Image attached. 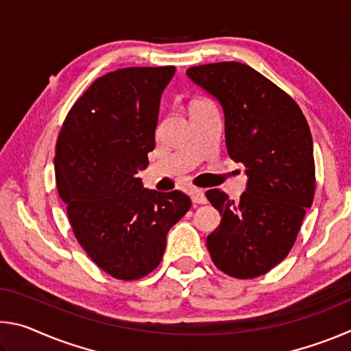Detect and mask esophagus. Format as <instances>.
Returning <instances> with one entry per match:
<instances>
[{
    "label": "esophagus",
    "instance_id": "34e87169",
    "mask_svg": "<svg viewBox=\"0 0 351 351\" xmlns=\"http://www.w3.org/2000/svg\"><path fill=\"white\" fill-rule=\"evenodd\" d=\"M190 195H192V201L195 204H206L207 203V198H206L203 189H192Z\"/></svg>",
    "mask_w": 351,
    "mask_h": 351
}]
</instances>
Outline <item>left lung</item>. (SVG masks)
<instances>
[{
	"instance_id": "left-lung-1",
	"label": "left lung",
	"mask_w": 351,
	"mask_h": 351,
	"mask_svg": "<svg viewBox=\"0 0 351 351\" xmlns=\"http://www.w3.org/2000/svg\"><path fill=\"white\" fill-rule=\"evenodd\" d=\"M187 75L219 100L228 153L249 178L240 201L218 189L206 192L221 215L206 240L210 258L230 277L263 276L287 258L313 204L310 127L295 100L247 64H199Z\"/></svg>"
}]
</instances>
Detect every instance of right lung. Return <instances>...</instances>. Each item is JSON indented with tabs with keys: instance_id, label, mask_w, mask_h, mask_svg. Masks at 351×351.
I'll list each match as a JSON object with an SVG mask.
<instances>
[{
	"instance_id": "right-lung-1",
	"label": "right lung",
	"mask_w": 351,
	"mask_h": 351,
	"mask_svg": "<svg viewBox=\"0 0 351 351\" xmlns=\"http://www.w3.org/2000/svg\"><path fill=\"white\" fill-rule=\"evenodd\" d=\"M175 66H136L99 77L77 99L56 145V181L75 240L117 280H139L161 263L186 193L142 186L154 148L159 100Z\"/></svg>"
}]
</instances>
